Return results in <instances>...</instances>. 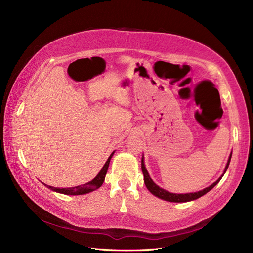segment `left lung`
Wrapping results in <instances>:
<instances>
[{
	"instance_id": "obj_1",
	"label": "left lung",
	"mask_w": 253,
	"mask_h": 253,
	"mask_svg": "<svg viewBox=\"0 0 253 253\" xmlns=\"http://www.w3.org/2000/svg\"><path fill=\"white\" fill-rule=\"evenodd\" d=\"M231 155H232V154H230V156H229V159H228V163H227V165H226L224 174H225V172H226L227 169H228L229 164H230ZM141 170H142V173H143L144 183H145V186H147V188H148V190L150 191V192H151L153 195H155V196H157V197H159V198H162V200H164V201L172 202V203H185V202H190V201L196 200V198L205 195L206 193H208L211 189H213L214 187H215V186L217 185L218 181H219V180L221 179V177H223V176H224V174H223L215 182L212 183L211 186L207 187L206 189H204V190H202V191H198V192L186 193V194H176V193L168 192V191H166L165 189H162L160 187H158V186L156 185V183L152 180V178L150 177V175H149L147 169H145V167H144L143 157H142V159H141Z\"/></svg>"
}]
</instances>
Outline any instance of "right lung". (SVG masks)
Returning a JSON list of instances; mask_svg holds the SVG:
<instances>
[{
	"instance_id": "obj_1",
	"label": "right lung",
	"mask_w": 253,
	"mask_h": 253,
	"mask_svg": "<svg viewBox=\"0 0 253 253\" xmlns=\"http://www.w3.org/2000/svg\"><path fill=\"white\" fill-rule=\"evenodd\" d=\"M114 153H115V151L110 155L108 160H106V163L104 164L101 171L99 172L96 177L93 180H90L89 182L84 183V185H81V186L73 187V188H56V187H50V186L45 185V183L44 185L52 191H56V192H58V193H62V194H66V195H82V194L89 193V192H91V191H95L102 186L106 172H108V169H109L110 160H111Z\"/></svg>"
}]
</instances>
